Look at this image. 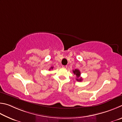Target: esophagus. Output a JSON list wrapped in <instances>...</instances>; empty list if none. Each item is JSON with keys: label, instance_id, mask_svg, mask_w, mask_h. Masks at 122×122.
Instances as JSON below:
<instances>
[{"label": "esophagus", "instance_id": "34e87169", "mask_svg": "<svg viewBox=\"0 0 122 122\" xmlns=\"http://www.w3.org/2000/svg\"><path fill=\"white\" fill-rule=\"evenodd\" d=\"M62 67H63V68H67V65H63Z\"/></svg>", "mask_w": 122, "mask_h": 122}]
</instances>
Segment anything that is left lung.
<instances>
[{
    "instance_id": "8db88e82",
    "label": "left lung",
    "mask_w": 122,
    "mask_h": 122,
    "mask_svg": "<svg viewBox=\"0 0 122 122\" xmlns=\"http://www.w3.org/2000/svg\"><path fill=\"white\" fill-rule=\"evenodd\" d=\"M73 73L76 76V80L78 81H81L82 80V79L81 78V77H80L81 73L79 70L78 69H75L74 70H73Z\"/></svg>"
}]
</instances>
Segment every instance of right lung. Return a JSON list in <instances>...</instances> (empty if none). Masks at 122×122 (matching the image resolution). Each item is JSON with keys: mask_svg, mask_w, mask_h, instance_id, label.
<instances>
[{"mask_svg": "<svg viewBox=\"0 0 122 122\" xmlns=\"http://www.w3.org/2000/svg\"><path fill=\"white\" fill-rule=\"evenodd\" d=\"M53 67H51L50 68V69H49V70H50L51 69H53Z\"/></svg>", "mask_w": 122, "mask_h": 122, "instance_id": "obj_1", "label": "right lung"}]
</instances>
